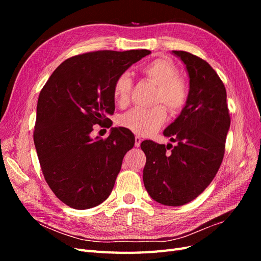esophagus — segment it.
Returning <instances> with one entry per match:
<instances>
[{"instance_id":"esophagus-1","label":"esophagus","mask_w":261,"mask_h":261,"mask_svg":"<svg viewBox=\"0 0 261 261\" xmlns=\"http://www.w3.org/2000/svg\"><path fill=\"white\" fill-rule=\"evenodd\" d=\"M141 144V138L139 136L135 137V147H139Z\"/></svg>"}]
</instances>
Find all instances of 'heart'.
Here are the masks:
<instances>
[{
    "instance_id": "b5f03b06",
    "label": "heart",
    "mask_w": 261,
    "mask_h": 261,
    "mask_svg": "<svg viewBox=\"0 0 261 261\" xmlns=\"http://www.w3.org/2000/svg\"><path fill=\"white\" fill-rule=\"evenodd\" d=\"M146 80L156 86L151 109H133L118 118L122 127L139 136H150L159 130L167 121V108L173 113L183 110L188 101V84L179 76L178 67L168 58H158L141 68ZM133 81L128 73H122L114 81L112 93L117 106L122 108L129 103ZM162 103L166 106L159 105Z\"/></svg>"
}]
</instances>
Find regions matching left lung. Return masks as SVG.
I'll return each mask as SVG.
<instances>
[{"label": "left lung", "mask_w": 261, "mask_h": 261, "mask_svg": "<svg viewBox=\"0 0 261 261\" xmlns=\"http://www.w3.org/2000/svg\"><path fill=\"white\" fill-rule=\"evenodd\" d=\"M189 75L188 101L163 135L176 146L145 140L144 184L153 200L183 206L211 183L222 163L231 117L226 90L209 63L185 51H173Z\"/></svg>", "instance_id": "8db88e82"}]
</instances>
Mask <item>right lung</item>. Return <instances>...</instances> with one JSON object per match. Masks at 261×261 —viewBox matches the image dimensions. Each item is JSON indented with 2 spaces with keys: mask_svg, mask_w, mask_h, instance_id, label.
Instances as JSON below:
<instances>
[{
  "mask_svg": "<svg viewBox=\"0 0 261 261\" xmlns=\"http://www.w3.org/2000/svg\"><path fill=\"white\" fill-rule=\"evenodd\" d=\"M150 53L78 54L60 64L41 89L34 143L45 181L70 208L96 207L111 194L135 137L124 127H113L106 139L92 140L90 133L96 124H110L116 77Z\"/></svg>",
  "mask_w": 261,
  "mask_h": 261,
  "instance_id": "1",
  "label": "right lung"
}]
</instances>
